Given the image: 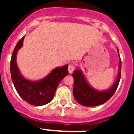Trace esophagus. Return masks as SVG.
Wrapping results in <instances>:
<instances>
[{
    "label": "esophagus",
    "mask_w": 134,
    "mask_h": 134,
    "mask_svg": "<svg viewBox=\"0 0 134 134\" xmlns=\"http://www.w3.org/2000/svg\"><path fill=\"white\" fill-rule=\"evenodd\" d=\"M75 65L74 64H70L69 67H68V71L70 73H72L73 71L75 70Z\"/></svg>",
    "instance_id": "1"
}]
</instances>
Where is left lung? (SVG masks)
<instances>
[{"instance_id": "8db88e82", "label": "left lung", "mask_w": 134, "mask_h": 134, "mask_svg": "<svg viewBox=\"0 0 134 134\" xmlns=\"http://www.w3.org/2000/svg\"><path fill=\"white\" fill-rule=\"evenodd\" d=\"M118 55L119 51L117 48ZM121 74V60L119 56V65H118V73L115 82L109 89L105 90H98L93 88L90 85L83 73L78 67L74 71L72 77L74 78V87L73 95L76 101L83 106L94 107L105 103L108 100L115 90L120 82Z\"/></svg>"}]
</instances>
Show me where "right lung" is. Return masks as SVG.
<instances>
[{
	"mask_svg": "<svg viewBox=\"0 0 134 134\" xmlns=\"http://www.w3.org/2000/svg\"><path fill=\"white\" fill-rule=\"evenodd\" d=\"M25 36L16 44L10 59V75L17 93L28 103L41 106L49 103L54 96L59 82L68 75V64L56 67L45 77L37 81L27 80L19 70L16 63L17 52L23 46Z\"/></svg>",
	"mask_w": 134,
	"mask_h": 134,
	"instance_id": "right-lung-1",
	"label": "right lung"
}]
</instances>
